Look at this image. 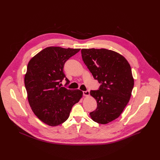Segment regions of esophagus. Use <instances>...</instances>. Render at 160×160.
I'll return each instance as SVG.
<instances>
[{"label": "esophagus", "instance_id": "34e87169", "mask_svg": "<svg viewBox=\"0 0 160 160\" xmlns=\"http://www.w3.org/2000/svg\"><path fill=\"white\" fill-rule=\"evenodd\" d=\"M83 96H88L90 95V92H89L88 90L83 91Z\"/></svg>", "mask_w": 160, "mask_h": 160}]
</instances>
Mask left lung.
<instances>
[{"instance_id": "left-lung-1", "label": "left lung", "mask_w": 160, "mask_h": 160, "mask_svg": "<svg viewBox=\"0 0 160 160\" xmlns=\"http://www.w3.org/2000/svg\"><path fill=\"white\" fill-rule=\"evenodd\" d=\"M82 59L101 85L90 94L97 101L90 112L94 122L106 124L120 117L129 102L134 85L131 67L121 54L106 49H82Z\"/></svg>"}]
</instances>
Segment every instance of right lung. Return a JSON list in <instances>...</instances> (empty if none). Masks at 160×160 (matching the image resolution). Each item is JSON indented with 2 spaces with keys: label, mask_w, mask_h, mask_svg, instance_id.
I'll use <instances>...</instances> for the list:
<instances>
[{
  "label": "right lung",
  "mask_w": 160,
  "mask_h": 160,
  "mask_svg": "<svg viewBox=\"0 0 160 160\" xmlns=\"http://www.w3.org/2000/svg\"><path fill=\"white\" fill-rule=\"evenodd\" d=\"M80 49L49 47L43 49L29 61L25 76V85L30 106L37 118L50 126L64 123L72 108L82 97V91L61 87L65 78V62Z\"/></svg>",
  "instance_id": "right-lung-1"
}]
</instances>
